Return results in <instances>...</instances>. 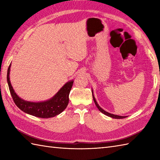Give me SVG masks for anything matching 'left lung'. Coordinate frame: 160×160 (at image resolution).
Listing matches in <instances>:
<instances>
[{
  "mask_svg": "<svg viewBox=\"0 0 160 160\" xmlns=\"http://www.w3.org/2000/svg\"><path fill=\"white\" fill-rule=\"evenodd\" d=\"M92 95H93V98L94 102H95V104H96V107H98V109H99V111H100V112H102V113H104V115H107V116H108V117H111V118H115V119H122V118H125L126 117H127V116H120V115H117L111 114V113H108V112H107V111H104V110H103L102 108L99 106V105H98V104L97 103V102H96V99H95V97H94L93 94V92H92Z\"/></svg>",
  "mask_w": 160,
  "mask_h": 160,
  "instance_id": "1",
  "label": "left lung"
}]
</instances>
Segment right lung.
I'll return each mask as SVG.
<instances>
[{
    "instance_id": "obj_1",
    "label": "right lung",
    "mask_w": 160,
    "mask_h": 160,
    "mask_svg": "<svg viewBox=\"0 0 160 160\" xmlns=\"http://www.w3.org/2000/svg\"><path fill=\"white\" fill-rule=\"evenodd\" d=\"M11 64H9L7 74V80L10 93L16 105L20 110L29 115L40 118H53L67 108L69 103V95L72 88L73 81L66 83L52 99L41 102H27L20 98L14 92L9 80V71Z\"/></svg>"
}]
</instances>
